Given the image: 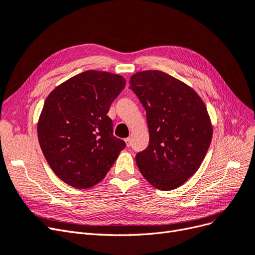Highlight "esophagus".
<instances>
[{"label":"esophagus","mask_w":255,"mask_h":255,"mask_svg":"<svg viewBox=\"0 0 255 255\" xmlns=\"http://www.w3.org/2000/svg\"><path fill=\"white\" fill-rule=\"evenodd\" d=\"M125 143H126V146H127V147H130V146H131V138H130V137L125 138Z\"/></svg>","instance_id":"34e87169"}]
</instances>
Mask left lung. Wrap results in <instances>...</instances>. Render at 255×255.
Segmentation results:
<instances>
[{
  "label": "left lung",
  "mask_w": 255,
  "mask_h": 255,
  "mask_svg": "<svg viewBox=\"0 0 255 255\" xmlns=\"http://www.w3.org/2000/svg\"><path fill=\"white\" fill-rule=\"evenodd\" d=\"M146 110L149 145L135 155L140 173L159 190H173L200 168L212 138L202 99L183 82L158 70L130 78Z\"/></svg>",
  "instance_id": "1"
}]
</instances>
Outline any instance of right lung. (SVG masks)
I'll use <instances>...</instances> for the list:
<instances>
[{
  "mask_svg": "<svg viewBox=\"0 0 255 255\" xmlns=\"http://www.w3.org/2000/svg\"><path fill=\"white\" fill-rule=\"evenodd\" d=\"M125 85L119 74L88 70L47 97L37 137L47 163L63 182L79 189L97 185L126 147L113 135L107 116Z\"/></svg>",
  "mask_w": 255,
  "mask_h": 255,
  "instance_id": "obj_1",
  "label": "right lung"
}]
</instances>
